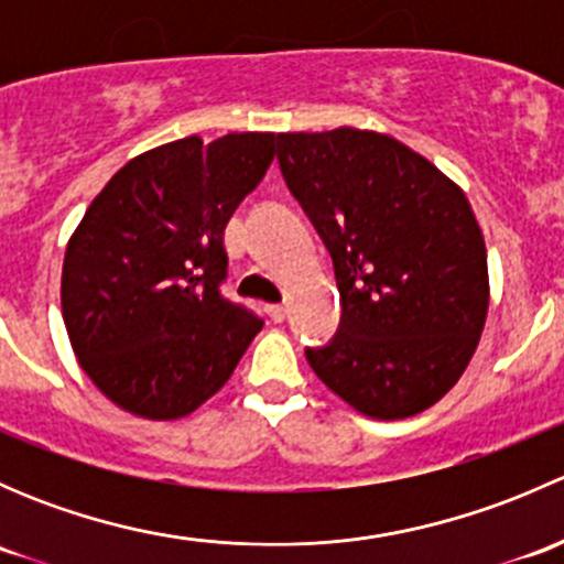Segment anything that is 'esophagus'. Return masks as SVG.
I'll return each instance as SVG.
<instances>
[{
    "mask_svg": "<svg viewBox=\"0 0 564 564\" xmlns=\"http://www.w3.org/2000/svg\"><path fill=\"white\" fill-rule=\"evenodd\" d=\"M267 314H270L272 322H283L286 318V305H267Z\"/></svg>",
    "mask_w": 564,
    "mask_h": 564,
    "instance_id": "1",
    "label": "esophagus"
}]
</instances>
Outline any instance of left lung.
I'll list each match as a JSON object with an SVG mask.
<instances>
[{
    "label": "left lung",
    "mask_w": 564,
    "mask_h": 564,
    "mask_svg": "<svg viewBox=\"0 0 564 564\" xmlns=\"http://www.w3.org/2000/svg\"><path fill=\"white\" fill-rule=\"evenodd\" d=\"M278 163L333 256L340 324L305 349L316 377L373 420L434 406L488 314L482 231L464 191L392 135L278 133Z\"/></svg>",
    "instance_id": "8db88e82"
}]
</instances>
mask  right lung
Segmentation results:
<instances>
[{"label":"right lung","mask_w":564,"mask_h":564,"mask_svg":"<svg viewBox=\"0 0 564 564\" xmlns=\"http://www.w3.org/2000/svg\"><path fill=\"white\" fill-rule=\"evenodd\" d=\"M275 158V133L198 135L124 163L73 231L62 318L108 401L176 420L231 377L261 318L220 294L224 231Z\"/></svg>","instance_id":"1"}]
</instances>
